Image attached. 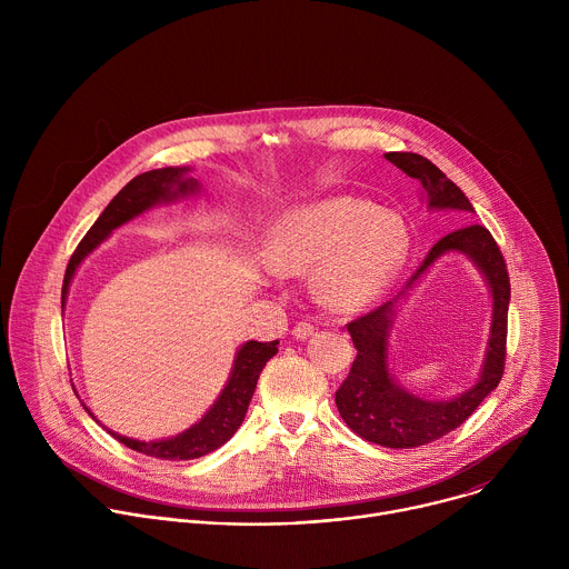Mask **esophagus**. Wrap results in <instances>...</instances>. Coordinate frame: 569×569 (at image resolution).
Wrapping results in <instances>:
<instances>
[{"label":"esophagus","instance_id":"1","mask_svg":"<svg viewBox=\"0 0 569 569\" xmlns=\"http://www.w3.org/2000/svg\"><path fill=\"white\" fill-rule=\"evenodd\" d=\"M315 333V327L310 321H297L295 323V329H292V336L297 338V340H306V338H310Z\"/></svg>","mask_w":569,"mask_h":569}]
</instances>
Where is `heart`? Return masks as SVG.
Segmentation results:
<instances>
[{"label": "heart", "mask_w": 569, "mask_h": 569, "mask_svg": "<svg viewBox=\"0 0 569 569\" xmlns=\"http://www.w3.org/2000/svg\"><path fill=\"white\" fill-rule=\"evenodd\" d=\"M410 254L402 220L376 204L333 196L288 211L266 246L272 270L312 274L319 301L338 312L373 303Z\"/></svg>", "instance_id": "b5f03b06"}]
</instances>
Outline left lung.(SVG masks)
<instances>
[{
	"label": "left lung",
	"instance_id": "8db88e82",
	"mask_svg": "<svg viewBox=\"0 0 569 569\" xmlns=\"http://www.w3.org/2000/svg\"><path fill=\"white\" fill-rule=\"evenodd\" d=\"M393 167L419 180L430 209H455L472 213L463 191L446 178L430 159L417 152H387ZM466 254L483 274L493 295V319L489 347L479 380L450 400H428L396 385L387 367V336L393 319V301L347 323L358 356L342 387L336 391V405L345 423L365 441L385 448H419L432 443L459 428L502 380L507 360V317L511 283L505 257L491 231L481 224H466L450 231L428 252L426 261L410 279L408 288L443 254Z\"/></svg>",
	"mask_w": 569,
	"mask_h": 569
}]
</instances>
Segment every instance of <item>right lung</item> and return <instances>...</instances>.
I'll use <instances>...</instances> for the list:
<instances>
[{"label":"right lung","instance_id":"add662e5","mask_svg":"<svg viewBox=\"0 0 569 569\" xmlns=\"http://www.w3.org/2000/svg\"><path fill=\"white\" fill-rule=\"evenodd\" d=\"M187 173H189V169H184V167L182 169L180 167L154 169V171L141 173L134 180H130L112 198V202L103 209L99 220L90 227L86 238L78 242L76 252L69 259L64 281H62V306H64L67 290H69L76 268L83 263V259L99 246V242H103L112 233V229L121 227L123 222L132 220L134 216L143 213L146 209H150L154 204L173 202L178 198H187V196H193L200 191L198 180L189 178ZM277 345H279V340H274V342H254L252 340V342L242 345L236 353L231 376H229L222 393L211 405V410L196 426L184 430L182 435L171 437V439H161V441H137V439L121 437L112 430H108V432L119 443H123L141 455L154 457V459L187 461V459H198V457L213 452L216 448H220L222 443H227L233 437V432L240 428L242 419H246L250 400H252L257 382H259V376H261L266 362L279 351ZM88 415L94 419V415L90 410H88Z\"/></svg>","mask_w":569,"mask_h":569}]
</instances>
